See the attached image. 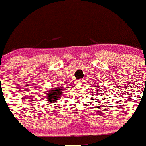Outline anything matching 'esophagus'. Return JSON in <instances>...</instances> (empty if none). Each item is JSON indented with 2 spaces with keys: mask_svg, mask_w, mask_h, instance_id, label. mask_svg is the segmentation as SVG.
Segmentation results:
<instances>
[{
  "mask_svg": "<svg viewBox=\"0 0 146 146\" xmlns=\"http://www.w3.org/2000/svg\"><path fill=\"white\" fill-rule=\"evenodd\" d=\"M83 80H77V84H78V85H81L82 83H83Z\"/></svg>",
  "mask_w": 146,
  "mask_h": 146,
  "instance_id": "esophagus-1",
  "label": "esophagus"
}]
</instances>
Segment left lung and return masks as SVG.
Here are the masks:
<instances>
[{"instance_id":"1","label":"left lung","mask_w":146,"mask_h":146,"mask_svg":"<svg viewBox=\"0 0 146 146\" xmlns=\"http://www.w3.org/2000/svg\"><path fill=\"white\" fill-rule=\"evenodd\" d=\"M98 91H99V90H98ZM103 92H104V91H103Z\"/></svg>"}]
</instances>
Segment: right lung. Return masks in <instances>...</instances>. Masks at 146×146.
<instances>
[{
    "mask_svg": "<svg viewBox=\"0 0 146 146\" xmlns=\"http://www.w3.org/2000/svg\"><path fill=\"white\" fill-rule=\"evenodd\" d=\"M64 90L63 87H57L52 88V90H49L48 93H46V99L49 103L56 102L59 98H61V94H63V91Z\"/></svg>",
    "mask_w": 146,
    "mask_h": 146,
    "instance_id": "1",
    "label": "right lung"
}]
</instances>
